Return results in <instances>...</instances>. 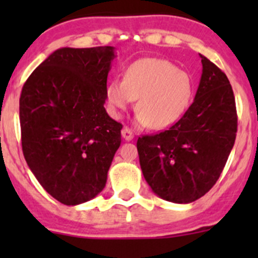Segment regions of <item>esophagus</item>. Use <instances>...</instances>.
<instances>
[{
  "label": "esophagus",
  "instance_id": "esophagus-1",
  "mask_svg": "<svg viewBox=\"0 0 258 258\" xmlns=\"http://www.w3.org/2000/svg\"><path fill=\"white\" fill-rule=\"evenodd\" d=\"M122 137H123L124 141H131V140H134V132H132V130H130L128 127H124V128L122 130Z\"/></svg>",
  "mask_w": 258,
  "mask_h": 258
}]
</instances>
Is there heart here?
<instances>
[{"mask_svg": "<svg viewBox=\"0 0 258 258\" xmlns=\"http://www.w3.org/2000/svg\"><path fill=\"white\" fill-rule=\"evenodd\" d=\"M194 92V79L188 72L166 59L146 57L130 64L123 81L108 83L106 98L114 117L137 100L136 123L165 130L186 113Z\"/></svg>", "mask_w": 258, "mask_h": 258, "instance_id": "heart-1", "label": "heart"}]
</instances>
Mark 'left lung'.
<instances>
[{
	"label": "left lung",
	"instance_id": "8db88e82",
	"mask_svg": "<svg viewBox=\"0 0 258 258\" xmlns=\"http://www.w3.org/2000/svg\"><path fill=\"white\" fill-rule=\"evenodd\" d=\"M202 75L194 103L170 130L137 140L140 165L161 199L191 204L206 195L225 167L237 132L227 76L200 54Z\"/></svg>",
	"mask_w": 258,
	"mask_h": 258
}]
</instances>
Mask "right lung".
<instances>
[{
    "label": "right lung",
    "instance_id": "add662e5",
    "mask_svg": "<svg viewBox=\"0 0 258 258\" xmlns=\"http://www.w3.org/2000/svg\"><path fill=\"white\" fill-rule=\"evenodd\" d=\"M112 46L58 48L31 74L20 97L22 151L53 199L76 206L106 186L122 124L105 110Z\"/></svg>",
    "mask_w": 258,
    "mask_h": 258
}]
</instances>
